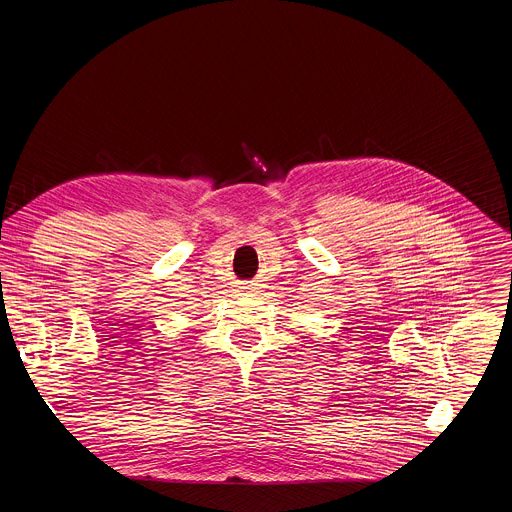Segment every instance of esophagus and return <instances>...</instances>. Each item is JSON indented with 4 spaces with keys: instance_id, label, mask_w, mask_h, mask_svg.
Wrapping results in <instances>:
<instances>
[{
    "instance_id": "esophagus-1",
    "label": "esophagus",
    "mask_w": 512,
    "mask_h": 512,
    "mask_svg": "<svg viewBox=\"0 0 512 512\" xmlns=\"http://www.w3.org/2000/svg\"><path fill=\"white\" fill-rule=\"evenodd\" d=\"M253 285H255V283H251V281H247V283H243V289H253Z\"/></svg>"
}]
</instances>
